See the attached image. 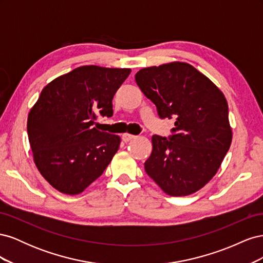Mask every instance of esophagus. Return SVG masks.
<instances>
[{
	"label": "esophagus",
	"instance_id": "34e87169",
	"mask_svg": "<svg viewBox=\"0 0 263 263\" xmlns=\"http://www.w3.org/2000/svg\"><path fill=\"white\" fill-rule=\"evenodd\" d=\"M134 138H135L134 135H132V134H128V133L123 134V136H122V139H123V141H125V142L129 141V140H132V139H134Z\"/></svg>",
	"mask_w": 263,
	"mask_h": 263
}]
</instances>
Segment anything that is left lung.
<instances>
[{
  "label": "left lung",
  "mask_w": 263,
  "mask_h": 263,
  "mask_svg": "<svg viewBox=\"0 0 263 263\" xmlns=\"http://www.w3.org/2000/svg\"><path fill=\"white\" fill-rule=\"evenodd\" d=\"M135 80L159 117L176 119L168 138H151L147 174L171 196L195 193L216 174L232 144L225 95L186 62L144 68Z\"/></svg>",
  "instance_id": "1"
}]
</instances>
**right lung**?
<instances>
[{
	"label": "right lung",
	"mask_w": 263,
	"mask_h": 263,
	"mask_svg": "<svg viewBox=\"0 0 263 263\" xmlns=\"http://www.w3.org/2000/svg\"><path fill=\"white\" fill-rule=\"evenodd\" d=\"M130 71L79 67L47 84L31 107L27 133L34 162L59 192L82 193L112 161L121 137L93 125L100 115H113V98Z\"/></svg>",
	"instance_id": "obj_1"
}]
</instances>
